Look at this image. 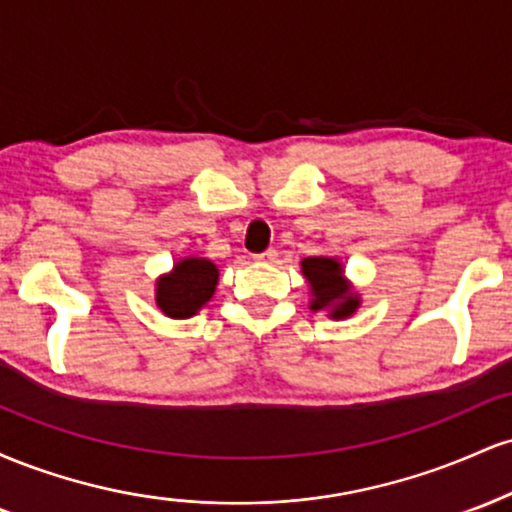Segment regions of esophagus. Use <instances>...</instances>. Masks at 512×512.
<instances>
[{"instance_id": "esophagus-1", "label": "esophagus", "mask_w": 512, "mask_h": 512, "mask_svg": "<svg viewBox=\"0 0 512 512\" xmlns=\"http://www.w3.org/2000/svg\"><path fill=\"white\" fill-rule=\"evenodd\" d=\"M276 255H279V252H276V250H264L262 255H255V260L257 262H274Z\"/></svg>"}]
</instances>
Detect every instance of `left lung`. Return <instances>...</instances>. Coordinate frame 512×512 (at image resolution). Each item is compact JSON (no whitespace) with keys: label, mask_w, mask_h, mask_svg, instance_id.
I'll use <instances>...</instances> for the list:
<instances>
[{"label":"left lung","mask_w":512,"mask_h":512,"mask_svg":"<svg viewBox=\"0 0 512 512\" xmlns=\"http://www.w3.org/2000/svg\"><path fill=\"white\" fill-rule=\"evenodd\" d=\"M301 272L310 289V310L327 313L332 320H346L361 308V296L344 276V264L339 257H305Z\"/></svg>","instance_id":"8db88e82"}]
</instances>
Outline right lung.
Masks as SVG:
<instances>
[{
  "instance_id": "add662e5",
  "label": "right lung",
  "mask_w": 512,
  "mask_h": 512,
  "mask_svg": "<svg viewBox=\"0 0 512 512\" xmlns=\"http://www.w3.org/2000/svg\"><path fill=\"white\" fill-rule=\"evenodd\" d=\"M219 267L207 257H182L168 274L156 279V305L170 320L197 315L214 296Z\"/></svg>"
}]
</instances>
